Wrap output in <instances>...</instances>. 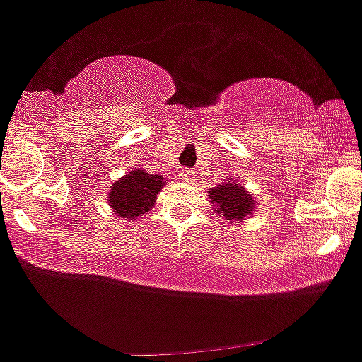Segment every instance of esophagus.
I'll return each instance as SVG.
<instances>
[{
    "instance_id": "obj_1",
    "label": "esophagus",
    "mask_w": 362,
    "mask_h": 362,
    "mask_svg": "<svg viewBox=\"0 0 362 362\" xmlns=\"http://www.w3.org/2000/svg\"><path fill=\"white\" fill-rule=\"evenodd\" d=\"M180 177H182V180H185V182L196 180V173H194L192 170H184V172L180 173Z\"/></svg>"
}]
</instances>
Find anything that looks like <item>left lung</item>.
<instances>
[{
	"label": "left lung",
	"mask_w": 362,
	"mask_h": 362,
	"mask_svg": "<svg viewBox=\"0 0 362 362\" xmlns=\"http://www.w3.org/2000/svg\"><path fill=\"white\" fill-rule=\"evenodd\" d=\"M213 211L228 220V223H244L245 218L252 216L256 208V197L235 178H228L223 184L209 189Z\"/></svg>",
	"instance_id": "left-lung-1"
}]
</instances>
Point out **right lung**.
Returning <instances> with one entry per match:
<instances>
[{
	"label": "right lung",
	"mask_w": 362,
	"mask_h": 362,
	"mask_svg": "<svg viewBox=\"0 0 362 362\" xmlns=\"http://www.w3.org/2000/svg\"><path fill=\"white\" fill-rule=\"evenodd\" d=\"M168 184L161 175H151L142 168H134L110 185L108 206L117 216L137 220L151 211L158 194Z\"/></svg>",
	"instance_id": "right-lung-1"
}]
</instances>
